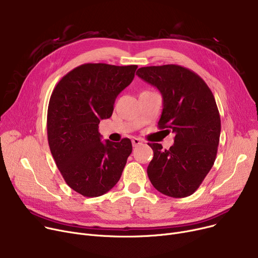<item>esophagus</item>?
Listing matches in <instances>:
<instances>
[{"mask_svg": "<svg viewBox=\"0 0 258 258\" xmlns=\"http://www.w3.org/2000/svg\"><path fill=\"white\" fill-rule=\"evenodd\" d=\"M132 143H133L134 147H136V146H139L140 144H142V141L138 138H134V139H132Z\"/></svg>", "mask_w": 258, "mask_h": 258, "instance_id": "34e87169", "label": "esophagus"}]
</instances>
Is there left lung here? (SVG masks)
Wrapping results in <instances>:
<instances>
[{
	"mask_svg": "<svg viewBox=\"0 0 258 258\" xmlns=\"http://www.w3.org/2000/svg\"><path fill=\"white\" fill-rule=\"evenodd\" d=\"M137 75L163 98L159 128L174 134L169 150L148 143L154 158L147 175L158 191L171 198L191 196L214 164L221 118L211 90L197 73L178 64L143 67Z\"/></svg>",
	"mask_w": 258,
	"mask_h": 258,
	"instance_id": "obj_1",
	"label": "left lung"
}]
</instances>
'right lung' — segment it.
<instances>
[{
    "label": "right lung",
    "instance_id": "obj_1",
    "mask_svg": "<svg viewBox=\"0 0 258 258\" xmlns=\"http://www.w3.org/2000/svg\"><path fill=\"white\" fill-rule=\"evenodd\" d=\"M136 64L85 63L66 74L48 106L51 154L63 180L87 198L104 195L117 184L132 153L128 138L101 142L98 124L110 118L114 103L135 77Z\"/></svg>",
    "mask_w": 258,
    "mask_h": 258
}]
</instances>
